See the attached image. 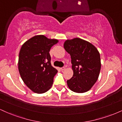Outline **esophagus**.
Segmentation results:
<instances>
[{"label": "esophagus", "instance_id": "obj_1", "mask_svg": "<svg viewBox=\"0 0 122 122\" xmlns=\"http://www.w3.org/2000/svg\"><path fill=\"white\" fill-rule=\"evenodd\" d=\"M65 69V67H64V66H63V67H62V68H61V70L62 71H64V70Z\"/></svg>", "mask_w": 122, "mask_h": 122}]
</instances>
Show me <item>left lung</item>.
Wrapping results in <instances>:
<instances>
[{
	"label": "left lung",
	"instance_id": "1",
	"mask_svg": "<svg viewBox=\"0 0 122 122\" xmlns=\"http://www.w3.org/2000/svg\"><path fill=\"white\" fill-rule=\"evenodd\" d=\"M64 49L71 57L73 75L67 80L68 87L76 93L87 92L97 80L101 69L100 56L93 45L82 39L66 40Z\"/></svg>",
	"mask_w": 122,
	"mask_h": 122
}]
</instances>
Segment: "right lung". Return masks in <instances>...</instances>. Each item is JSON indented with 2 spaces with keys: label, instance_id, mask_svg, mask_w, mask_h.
Returning a JSON list of instances; mask_svg holds the SVG:
<instances>
[{
  "label": "right lung",
  "instance_id": "obj_1",
  "mask_svg": "<svg viewBox=\"0 0 122 122\" xmlns=\"http://www.w3.org/2000/svg\"><path fill=\"white\" fill-rule=\"evenodd\" d=\"M58 40L36 36L25 42L19 54L18 69L22 80L33 92L43 93L51 88L57 70L51 66L49 51Z\"/></svg>",
  "mask_w": 122,
  "mask_h": 122
}]
</instances>
